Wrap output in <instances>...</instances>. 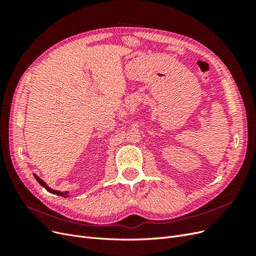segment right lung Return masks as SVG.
<instances>
[{"label": "right lung", "mask_w": 256, "mask_h": 256, "mask_svg": "<svg viewBox=\"0 0 256 256\" xmlns=\"http://www.w3.org/2000/svg\"><path fill=\"white\" fill-rule=\"evenodd\" d=\"M33 176L35 177V180L40 184L42 187H44L46 190L49 191L50 193H53V194H56V196H63V198H69V192L66 191V192H62V191H58V190H53L52 188H50L49 186L46 184L40 177H38L36 174H33Z\"/></svg>", "instance_id": "obj_1"}]
</instances>
